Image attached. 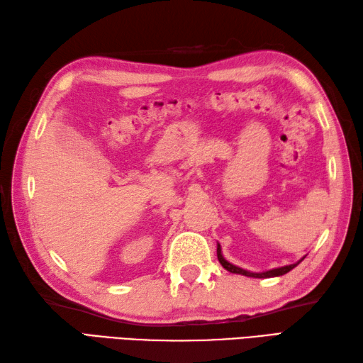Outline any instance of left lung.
Instances as JSON below:
<instances>
[{"label": "left lung", "mask_w": 363, "mask_h": 363, "mask_svg": "<svg viewBox=\"0 0 363 363\" xmlns=\"http://www.w3.org/2000/svg\"><path fill=\"white\" fill-rule=\"evenodd\" d=\"M306 257H302L301 260L298 263H293V264H286V266H282V268H276V269H269V271H264V272H250V271H246L242 268H238V266H235L232 263H228L225 258L223 257V252H220V246L218 244V260L219 263L224 266V268L227 271L233 272V274H241V276H246V277H255V279H266V277H277V276H284L286 274L288 271H291L293 268H296L302 260H304Z\"/></svg>", "instance_id": "1"}]
</instances>
